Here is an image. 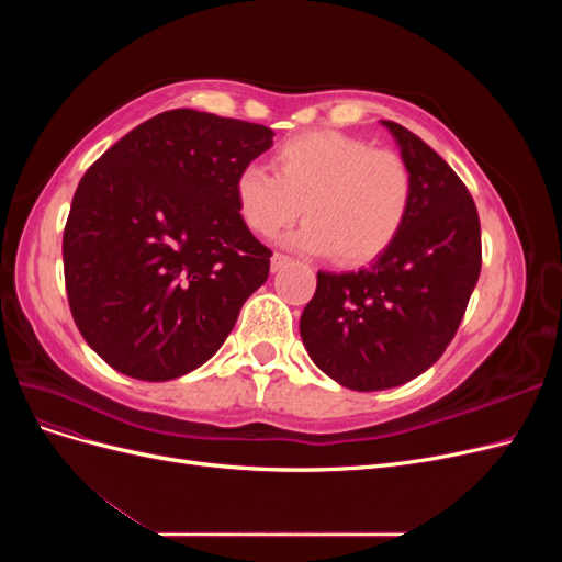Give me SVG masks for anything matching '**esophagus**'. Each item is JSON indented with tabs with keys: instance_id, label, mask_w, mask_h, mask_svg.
<instances>
[{
	"instance_id": "obj_1",
	"label": "esophagus",
	"mask_w": 562,
	"mask_h": 562,
	"mask_svg": "<svg viewBox=\"0 0 562 562\" xmlns=\"http://www.w3.org/2000/svg\"><path fill=\"white\" fill-rule=\"evenodd\" d=\"M288 262H291V258H288V255L274 252V255H271V271H279V269H283Z\"/></svg>"
}]
</instances>
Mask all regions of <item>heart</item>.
<instances>
[{
    "mask_svg": "<svg viewBox=\"0 0 562 562\" xmlns=\"http://www.w3.org/2000/svg\"><path fill=\"white\" fill-rule=\"evenodd\" d=\"M271 175L246 164L234 178L244 223L260 236H277L304 213L288 244L304 252L335 255L342 265H366L398 239L413 209L415 180L396 151L337 131H310L283 140ZM305 209L302 210L301 206Z\"/></svg>",
    "mask_w": 562,
    "mask_h": 562,
    "instance_id": "1",
    "label": "heart"
}]
</instances>
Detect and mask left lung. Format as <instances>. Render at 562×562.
Instances as JSON below:
<instances>
[{"label": "left lung", "mask_w": 562, "mask_h": 562, "mask_svg": "<svg viewBox=\"0 0 562 562\" xmlns=\"http://www.w3.org/2000/svg\"><path fill=\"white\" fill-rule=\"evenodd\" d=\"M394 135L415 180L398 239L370 267L318 271L300 318L312 361L353 391L415 380L443 356L481 274V220L446 159L396 122Z\"/></svg>", "instance_id": "obj_1"}]
</instances>
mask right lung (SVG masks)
<instances>
[{
  "label": "right lung",
  "mask_w": 562,
  "mask_h": 562,
  "mask_svg": "<svg viewBox=\"0 0 562 562\" xmlns=\"http://www.w3.org/2000/svg\"><path fill=\"white\" fill-rule=\"evenodd\" d=\"M274 131L196 110L147 119L83 173L63 234L65 288L87 345L166 382L206 363L269 274L234 178Z\"/></svg>",
  "instance_id": "1"
}]
</instances>
